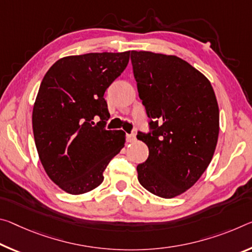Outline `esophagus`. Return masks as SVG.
Masks as SVG:
<instances>
[{"instance_id":"34e87169","label":"esophagus","mask_w":252,"mask_h":252,"mask_svg":"<svg viewBox=\"0 0 252 252\" xmlns=\"http://www.w3.org/2000/svg\"><path fill=\"white\" fill-rule=\"evenodd\" d=\"M126 139H127V142H134L135 140H137V138H135V133L127 134Z\"/></svg>"}]
</instances>
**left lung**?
<instances>
[{"label":"left lung","instance_id":"8db88e82","mask_svg":"<svg viewBox=\"0 0 252 252\" xmlns=\"http://www.w3.org/2000/svg\"><path fill=\"white\" fill-rule=\"evenodd\" d=\"M131 63L151 131L137 138L149 148L137 166L138 181L163 198L196 183L217 148L220 113L213 87L201 71L176 56L131 51Z\"/></svg>","mask_w":252,"mask_h":252}]
</instances>
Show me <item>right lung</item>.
I'll use <instances>...</instances> for the list:
<instances>
[{"instance_id":"add662e5","label":"right lung","mask_w":252,"mask_h":252,"mask_svg":"<svg viewBox=\"0 0 252 252\" xmlns=\"http://www.w3.org/2000/svg\"><path fill=\"white\" fill-rule=\"evenodd\" d=\"M130 51L67 56L43 77L32 111L34 142L43 168L63 190L87 193L125 147L122 130H105L104 93L129 63ZM101 121L93 126V120Z\"/></svg>"}]
</instances>
